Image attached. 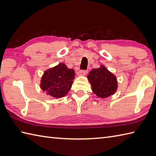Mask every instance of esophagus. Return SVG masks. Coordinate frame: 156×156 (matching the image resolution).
I'll use <instances>...</instances> for the list:
<instances>
[{"instance_id":"1","label":"esophagus","mask_w":156,"mask_h":156,"mask_svg":"<svg viewBox=\"0 0 156 156\" xmlns=\"http://www.w3.org/2000/svg\"><path fill=\"white\" fill-rule=\"evenodd\" d=\"M88 71L87 70H80L78 72V76H83L87 74Z\"/></svg>"}]
</instances>
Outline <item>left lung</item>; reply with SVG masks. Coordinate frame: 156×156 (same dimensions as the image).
Masks as SVG:
<instances>
[{
	"mask_svg": "<svg viewBox=\"0 0 156 156\" xmlns=\"http://www.w3.org/2000/svg\"><path fill=\"white\" fill-rule=\"evenodd\" d=\"M92 90L98 98H105L114 94L118 88L117 77L103 65L92 69L87 76Z\"/></svg>",
	"mask_w": 156,
	"mask_h": 156,
	"instance_id": "8db88e82",
	"label": "left lung"
}]
</instances>
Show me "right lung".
<instances>
[{"mask_svg":"<svg viewBox=\"0 0 156 156\" xmlns=\"http://www.w3.org/2000/svg\"><path fill=\"white\" fill-rule=\"evenodd\" d=\"M74 76V69L68 68L65 64L59 63L44 72L41 79L40 87L43 91L53 98L64 97L70 90Z\"/></svg>","mask_w":156,"mask_h":156,"instance_id":"1","label":"right lung"}]
</instances>
